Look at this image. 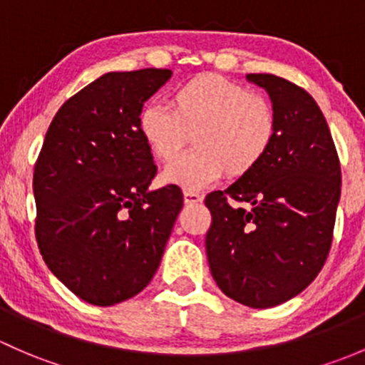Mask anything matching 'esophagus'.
<instances>
[{
  "label": "esophagus",
  "mask_w": 365,
  "mask_h": 365,
  "mask_svg": "<svg viewBox=\"0 0 365 365\" xmlns=\"http://www.w3.org/2000/svg\"><path fill=\"white\" fill-rule=\"evenodd\" d=\"M182 197H184V204L187 205L198 204V202L204 200V197H202L200 193H197V191H190V190H184Z\"/></svg>",
  "instance_id": "34e87169"
}]
</instances>
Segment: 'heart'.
<instances>
[{"instance_id":"obj_1","label":"heart","mask_w":365,"mask_h":365,"mask_svg":"<svg viewBox=\"0 0 365 365\" xmlns=\"http://www.w3.org/2000/svg\"><path fill=\"white\" fill-rule=\"evenodd\" d=\"M138 131L151 155L170 163L192 137L195 149L165 170V181L200 190L225 174L257 170L272 149L277 115L272 101L216 73H200L170 95V108L145 105Z\"/></svg>"}]
</instances>
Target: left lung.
I'll use <instances>...</instances> for the list:
<instances>
[{"label":"left lung","mask_w":365,"mask_h":365,"mask_svg":"<svg viewBox=\"0 0 365 365\" xmlns=\"http://www.w3.org/2000/svg\"><path fill=\"white\" fill-rule=\"evenodd\" d=\"M265 88L277 115L272 149L257 170L205 197V251L214 281L244 306L265 309L299 295L332 246L341 165L313 96L270 73L247 75Z\"/></svg>","instance_id":"1"}]
</instances>
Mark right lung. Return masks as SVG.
<instances>
[{
  "label": "right lung",
  "mask_w": 365,
  "mask_h": 365,
  "mask_svg": "<svg viewBox=\"0 0 365 365\" xmlns=\"http://www.w3.org/2000/svg\"><path fill=\"white\" fill-rule=\"evenodd\" d=\"M167 68L110 71L68 98L35 163V237L51 272L93 306L144 290L163 257L182 191H149L158 167L138 131Z\"/></svg>",
  "instance_id": "right-lung-1"
}]
</instances>
